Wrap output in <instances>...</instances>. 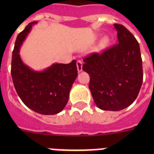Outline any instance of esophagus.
Instances as JSON below:
<instances>
[{
	"instance_id": "esophagus-1",
	"label": "esophagus",
	"mask_w": 154,
	"mask_h": 154,
	"mask_svg": "<svg viewBox=\"0 0 154 154\" xmlns=\"http://www.w3.org/2000/svg\"><path fill=\"white\" fill-rule=\"evenodd\" d=\"M76 65H77V69H78L79 72H82V61H77Z\"/></svg>"
}]
</instances>
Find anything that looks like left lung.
I'll list each match as a JSON object with an SVG mask.
<instances>
[{
	"label": "left lung",
	"instance_id": "obj_1",
	"mask_svg": "<svg viewBox=\"0 0 154 154\" xmlns=\"http://www.w3.org/2000/svg\"><path fill=\"white\" fill-rule=\"evenodd\" d=\"M118 44L83 59L89 74V88L96 105L103 110L119 111L135 101L143 83L140 49L133 34L114 24Z\"/></svg>",
	"mask_w": 154,
	"mask_h": 154
}]
</instances>
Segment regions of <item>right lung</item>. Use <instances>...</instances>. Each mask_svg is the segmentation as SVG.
<instances>
[{"mask_svg": "<svg viewBox=\"0 0 154 154\" xmlns=\"http://www.w3.org/2000/svg\"><path fill=\"white\" fill-rule=\"evenodd\" d=\"M36 23H29L17 35L11 72L16 92L28 108L43 115H54L67 104L78 70L75 60L69 64L54 63L43 71H35L24 64L19 54L20 48Z\"/></svg>", "mask_w": 154, "mask_h": 154, "instance_id": "right-lung-1", "label": "right lung"}]
</instances>
